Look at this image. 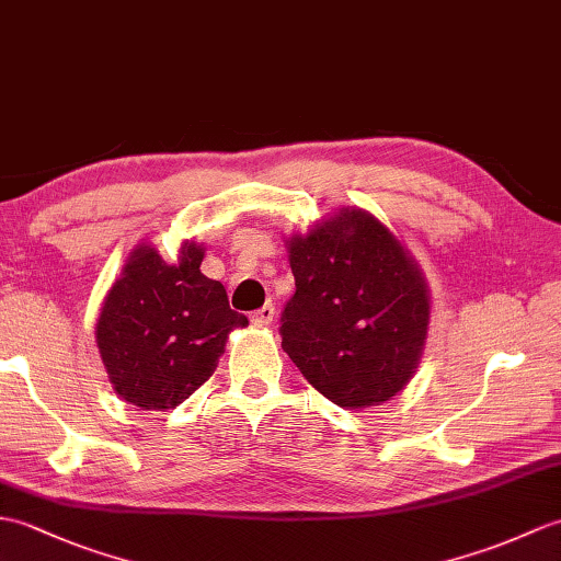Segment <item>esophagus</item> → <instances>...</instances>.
<instances>
[{
  "label": "esophagus",
  "mask_w": 561,
  "mask_h": 561,
  "mask_svg": "<svg viewBox=\"0 0 561 561\" xmlns=\"http://www.w3.org/2000/svg\"><path fill=\"white\" fill-rule=\"evenodd\" d=\"M253 324H257V328H265V324H270L272 320H275V306L272 304H265L263 308H257L253 316H251Z\"/></svg>",
  "instance_id": "obj_1"
}]
</instances>
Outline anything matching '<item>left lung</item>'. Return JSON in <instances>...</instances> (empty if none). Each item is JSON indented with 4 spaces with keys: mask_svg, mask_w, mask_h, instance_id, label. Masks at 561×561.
Instances as JSON below:
<instances>
[{
    "mask_svg": "<svg viewBox=\"0 0 561 561\" xmlns=\"http://www.w3.org/2000/svg\"><path fill=\"white\" fill-rule=\"evenodd\" d=\"M296 291L282 348L322 397L368 409L397 397L419 368L430 294L419 263L380 219L342 207L286 241Z\"/></svg>",
    "mask_w": 561,
    "mask_h": 561,
    "instance_id": "8db88e82",
    "label": "left lung"
}]
</instances>
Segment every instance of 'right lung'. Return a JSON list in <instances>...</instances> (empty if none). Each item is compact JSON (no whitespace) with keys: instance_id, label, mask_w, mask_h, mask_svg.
<instances>
[{"instance_id":"obj_1","label":"right lung","mask_w":561,"mask_h":561,"mask_svg":"<svg viewBox=\"0 0 561 561\" xmlns=\"http://www.w3.org/2000/svg\"><path fill=\"white\" fill-rule=\"evenodd\" d=\"M205 249L181 243L179 260L140 243L104 296L95 340L114 392L142 411L176 409L217 368L229 332L249 318L201 272Z\"/></svg>"}]
</instances>
